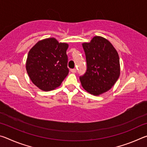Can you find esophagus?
I'll return each instance as SVG.
<instances>
[{"instance_id":"obj_1","label":"esophagus","mask_w":147,"mask_h":147,"mask_svg":"<svg viewBox=\"0 0 147 147\" xmlns=\"http://www.w3.org/2000/svg\"><path fill=\"white\" fill-rule=\"evenodd\" d=\"M71 72L73 73H76V69H71Z\"/></svg>"}]
</instances>
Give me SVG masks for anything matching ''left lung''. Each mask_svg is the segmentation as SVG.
I'll return each mask as SVG.
<instances>
[{"label": "left lung", "mask_w": 147, "mask_h": 147, "mask_svg": "<svg viewBox=\"0 0 147 147\" xmlns=\"http://www.w3.org/2000/svg\"><path fill=\"white\" fill-rule=\"evenodd\" d=\"M87 61V71L80 80L83 88L94 96L109 91L120 76V62L117 51L108 39L93 37L90 42L82 43Z\"/></svg>", "instance_id": "left-lung-1"}]
</instances>
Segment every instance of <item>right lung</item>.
I'll list each match as a JSON object with an SVG mask.
<instances>
[{
  "label": "right lung",
  "mask_w": 147,
  "mask_h": 147,
  "mask_svg": "<svg viewBox=\"0 0 147 147\" xmlns=\"http://www.w3.org/2000/svg\"><path fill=\"white\" fill-rule=\"evenodd\" d=\"M68 43H59L56 38L39 41L30 50L26 69L35 86L45 91L58 88L69 74Z\"/></svg>",
  "instance_id": "obj_1"
}]
</instances>
